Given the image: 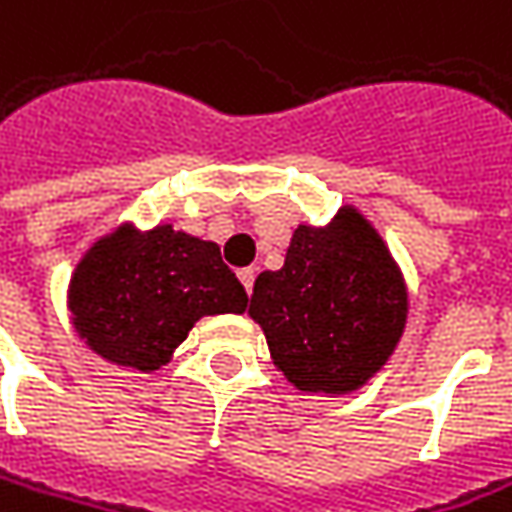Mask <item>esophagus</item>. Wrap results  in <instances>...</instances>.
Masks as SVG:
<instances>
[{"label":"esophagus","mask_w":512,"mask_h":512,"mask_svg":"<svg viewBox=\"0 0 512 512\" xmlns=\"http://www.w3.org/2000/svg\"><path fill=\"white\" fill-rule=\"evenodd\" d=\"M255 269H240L238 277L240 283H243V289H246V294H252V286H255Z\"/></svg>","instance_id":"1"}]
</instances>
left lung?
Instances as JSON below:
<instances>
[{
	"mask_svg": "<svg viewBox=\"0 0 512 512\" xmlns=\"http://www.w3.org/2000/svg\"><path fill=\"white\" fill-rule=\"evenodd\" d=\"M249 317L297 391L354 394L394 354L408 289L377 229L343 206L328 226L294 229L283 269L257 274Z\"/></svg>",
	"mask_w": 512,
	"mask_h": 512,
	"instance_id": "left-lung-1",
	"label": "left lung"
}]
</instances>
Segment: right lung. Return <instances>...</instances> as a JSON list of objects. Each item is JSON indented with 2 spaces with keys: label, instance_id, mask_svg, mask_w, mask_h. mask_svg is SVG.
<instances>
[{
  "label": "right lung",
  "instance_id": "1",
  "mask_svg": "<svg viewBox=\"0 0 512 512\" xmlns=\"http://www.w3.org/2000/svg\"><path fill=\"white\" fill-rule=\"evenodd\" d=\"M246 289L212 240L161 223H133L98 238L70 277L67 309L101 360L158 371L201 317L246 311Z\"/></svg>",
  "mask_w": 512,
  "mask_h": 512
}]
</instances>
